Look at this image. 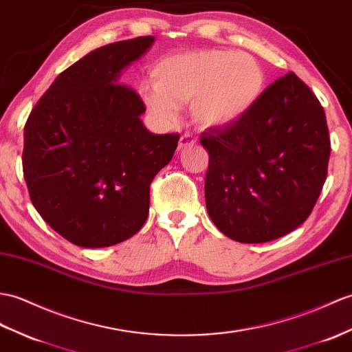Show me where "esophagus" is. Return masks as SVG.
Masks as SVG:
<instances>
[{
	"label": "esophagus",
	"mask_w": 352,
	"mask_h": 352,
	"mask_svg": "<svg viewBox=\"0 0 352 352\" xmlns=\"http://www.w3.org/2000/svg\"><path fill=\"white\" fill-rule=\"evenodd\" d=\"M193 144H196V139L189 133H184L182 138H179L178 150H183V148H186V146H190Z\"/></svg>",
	"instance_id": "obj_1"
}]
</instances>
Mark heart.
<instances>
[{"label":"heart","mask_w":352,"mask_h":352,"mask_svg":"<svg viewBox=\"0 0 352 352\" xmlns=\"http://www.w3.org/2000/svg\"><path fill=\"white\" fill-rule=\"evenodd\" d=\"M150 78L153 89L141 87L139 93L154 116L173 122L178 106L192 101V118L206 129L235 124L264 89V73L255 58L219 49L166 56L154 64Z\"/></svg>","instance_id":"1"}]
</instances>
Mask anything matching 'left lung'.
<instances>
[{"label": "left lung", "instance_id": "1", "mask_svg": "<svg viewBox=\"0 0 352 352\" xmlns=\"http://www.w3.org/2000/svg\"><path fill=\"white\" fill-rule=\"evenodd\" d=\"M208 151L206 204L213 223L240 243H267L312 213L327 178L330 136L316 96L288 73L235 124L201 135Z\"/></svg>", "mask_w": 352, "mask_h": 352}]
</instances>
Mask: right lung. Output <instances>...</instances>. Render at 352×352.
Wrapping results in <instances>:
<instances>
[{
  "mask_svg": "<svg viewBox=\"0 0 352 352\" xmlns=\"http://www.w3.org/2000/svg\"><path fill=\"white\" fill-rule=\"evenodd\" d=\"M154 43L122 40L60 73L23 129L22 166L45 222L80 248H108L148 217L150 184L174 156L179 135H153L145 106L121 72Z\"/></svg>",
  "mask_w": 352,
  "mask_h": 352,
  "instance_id": "1",
  "label": "right lung"
}]
</instances>
